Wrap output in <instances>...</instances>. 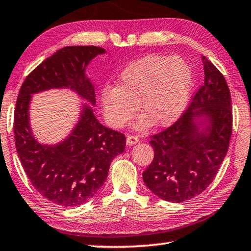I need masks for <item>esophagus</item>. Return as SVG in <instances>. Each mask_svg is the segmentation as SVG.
<instances>
[{"instance_id": "34e87169", "label": "esophagus", "mask_w": 251, "mask_h": 251, "mask_svg": "<svg viewBox=\"0 0 251 251\" xmlns=\"http://www.w3.org/2000/svg\"><path fill=\"white\" fill-rule=\"evenodd\" d=\"M138 142H139L138 135H133V134L126 135V144H128V146H133V144Z\"/></svg>"}]
</instances>
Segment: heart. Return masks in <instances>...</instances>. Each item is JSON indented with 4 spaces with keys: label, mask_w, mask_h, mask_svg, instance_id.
<instances>
[{
    "label": "heart",
    "mask_w": 251,
    "mask_h": 251,
    "mask_svg": "<svg viewBox=\"0 0 251 251\" xmlns=\"http://www.w3.org/2000/svg\"><path fill=\"white\" fill-rule=\"evenodd\" d=\"M192 87V67L183 57L147 55L122 70L118 86L102 88L100 102L113 128H123L137 112V104L144 114L138 128H144L150 121L165 126L181 117Z\"/></svg>",
    "instance_id": "1"
}]
</instances>
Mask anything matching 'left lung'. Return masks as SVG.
I'll return each instance as SVG.
<instances>
[{
  "label": "left lung",
  "instance_id": "left-lung-1",
  "mask_svg": "<svg viewBox=\"0 0 251 251\" xmlns=\"http://www.w3.org/2000/svg\"><path fill=\"white\" fill-rule=\"evenodd\" d=\"M201 60L204 83L188 108L149 142L154 159L143 172V181L157 197L172 203H182L203 193L216 176L229 147V88L223 74L205 56ZM201 117L208 121H197Z\"/></svg>",
  "mask_w": 251,
  "mask_h": 251
}]
</instances>
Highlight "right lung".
Instances as JSON below:
<instances>
[{"mask_svg": "<svg viewBox=\"0 0 251 251\" xmlns=\"http://www.w3.org/2000/svg\"><path fill=\"white\" fill-rule=\"evenodd\" d=\"M104 52L97 46L61 48L26 77L17 96L14 139L22 166L41 195L65 207L82 205L96 195L105 182L111 161L125 151L126 139L101 125L90 105L83 104L78 123L63 142L42 144L30 130L29 102L37 92L69 88L95 105V87L85 72L92 58Z\"/></svg>", "mask_w": 251, "mask_h": 251, "instance_id": "1", "label": "right lung"}]
</instances>
